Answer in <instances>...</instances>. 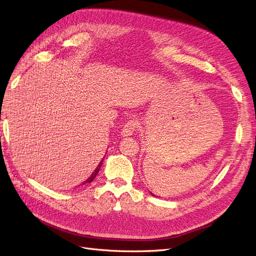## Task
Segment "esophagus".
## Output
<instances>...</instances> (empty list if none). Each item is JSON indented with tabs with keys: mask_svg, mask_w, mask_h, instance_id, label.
<instances>
[{
	"mask_svg": "<svg viewBox=\"0 0 256 256\" xmlns=\"http://www.w3.org/2000/svg\"><path fill=\"white\" fill-rule=\"evenodd\" d=\"M138 128V122L136 120H128L126 124L122 127V136H130L134 134V132Z\"/></svg>",
	"mask_w": 256,
	"mask_h": 256,
	"instance_id": "1",
	"label": "esophagus"
}]
</instances>
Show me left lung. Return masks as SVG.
I'll list each match as a JSON object with an SVG mask.
<instances>
[{"mask_svg":"<svg viewBox=\"0 0 256 256\" xmlns=\"http://www.w3.org/2000/svg\"><path fill=\"white\" fill-rule=\"evenodd\" d=\"M150 194H152V192H150ZM152 196H154V195H152Z\"/></svg>","mask_w":256,"mask_h":256,"instance_id":"1","label":"left lung"}]
</instances>
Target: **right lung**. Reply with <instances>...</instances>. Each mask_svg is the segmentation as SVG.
I'll return each instance as SVG.
<instances>
[{
    "label": "right lung",
    "mask_w": 256,
    "mask_h": 256,
    "mask_svg": "<svg viewBox=\"0 0 256 256\" xmlns=\"http://www.w3.org/2000/svg\"><path fill=\"white\" fill-rule=\"evenodd\" d=\"M102 160L100 162V164L98 165V167H96V168H95V170L92 172V174L90 176V177L89 178H88L82 184H86V183H90V182H92L93 180H94V178L96 177V174H98V172H100V167H102Z\"/></svg>",
    "instance_id": "1"
}]
</instances>
